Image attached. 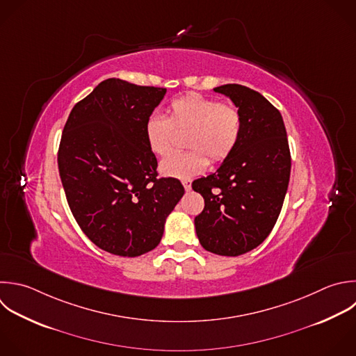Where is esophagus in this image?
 <instances>
[{
	"instance_id": "1",
	"label": "esophagus",
	"mask_w": 356,
	"mask_h": 356,
	"mask_svg": "<svg viewBox=\"0 0 356 356\" xmlns=\"http://www.w3.org/2000/svg\"><path fill=\"white\" fill-rule=\"evenodd\" d=\"M182 185H184L185 191H191V188H192V181L188 179V178H185V179H182Z\"/></svg>"
}]
</instances>
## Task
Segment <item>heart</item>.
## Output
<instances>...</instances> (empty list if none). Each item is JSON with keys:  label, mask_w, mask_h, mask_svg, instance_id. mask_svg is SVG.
Instances as JSON below:
<instances>
[{"label": "heart", "mask_w": 356, "mask_h": 356, "mask_svg": "<svg viewBox=\"0 0 356 356\" xmlns=\"http://www.w3.org/2000/svg\"><path fill=\"white\" fill-rule=\"evenodd\" d=\"M172 129H188L185 146L189 149L164 159V177L185 179L203 172L209 164L224 161L236 147L242 134L238 108L202 95L177 99L168 108V118L152 115L145 125V138L152 153L165 156L171 150Z\"/></svg>", "instance_id": "b5f03b06"}]
</instances>
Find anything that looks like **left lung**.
<instances>
[{
	"instance_id": "obj_1",
	"label": "left lung",
	"mask_w": 356,
	"mask_h": 356,
	"mask_svg": "<svg viewBox=\"0 0 356 356\" xmlns=\"http://www.w3.org/2000/svg\"><path fill=\"white\" fill-rule=\"evenodd\" d=\"M214 92L238 107L242 134L214 174L193 181V191L204 199L195 228L206 250L239 256L271 232L288 189L291 153L280 111L259 92L235 83Z\"/></svg>"
}]
</instances>
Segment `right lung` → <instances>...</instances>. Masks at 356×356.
<instances>
[{
  "label": "right lung",
  "mask_w": 356,
  "mask_h": 356,
  "mask_svg": "<svg viewBox=\"0 0 356 356\" xmlns=\"http://www.w3.org/2000/svg\"><path fill=\"white\" fill-rule=\"evenodd\" d=\"M167 89L107 79L75 104L64 127L58 170L70 209L100 249L125 257L154 249L185 193L157 178L145 125Z\"/></svg>",
  "instance_id": "1"
}]
</instances>
